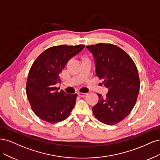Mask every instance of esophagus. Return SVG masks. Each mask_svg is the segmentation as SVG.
Masks as SVG:
<instances>
[{
    "label": "esophagus",
    "instance_id": "esophagus-1",
    "mask_svg": "<svg viewBox=\"0 0 160 160\" xmlns=\"http://www.w3.org/2000/svg\"><path fill=\"white\" fill-rule=\"evenodd\" d=\"M78 96H80V97H85V96L87 95L86 93H83V92H78Z\"/></svg>",
    "mask_w": 160,
    "mask_h": 160
}]
</instances>
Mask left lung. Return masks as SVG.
I'll return each instance as SVG.
<instances>
[{"mask_svg":"<svg viewBox=\"0 0 160 160\" xmlns=\"http://www.w3.org/2000/svg\"><path fill=\"white\" fill-rule=\"evenodd\" d=\"M93 54L96 75L108 88L105 97L92 108L97 120L114 125L126 118L134 107L140 91V78L134 62L124 50L112 44L86 46Z\"/></svg>","mask_w":160,"mask_h":160,"instance_id":"left-lung-1","label":"left lung"}]
</instances>
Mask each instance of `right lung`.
<instances>
[{"label":"right lung","instance_id":"right-lung-1","mask_svg":"<svg viewBox=\"0 0 160 160\" xmlns=\"http://www.w3.org/2000/svg\"><path fill=\"white\" fill-rule=\"evenodd\" d=\"M76 46H54L45 50L33 62L26 84V92L32 111L41 120L55 123L66 120L74 108L77 94L58 91L60 74L68 60L84 48Z\"/></svg>","mask_w":160,"mask_h":160}]
</instances>
